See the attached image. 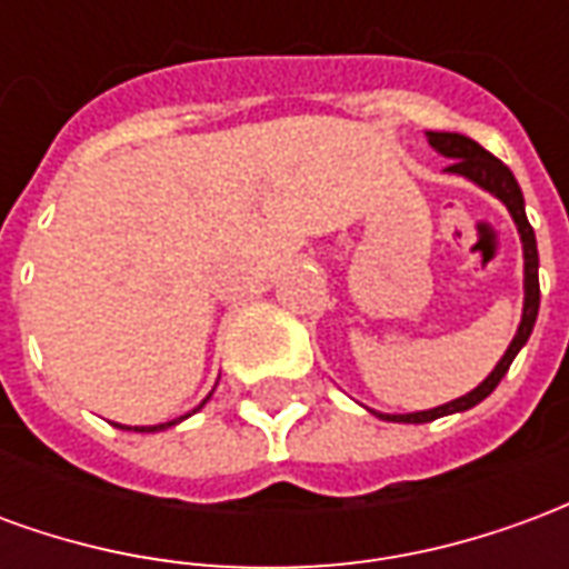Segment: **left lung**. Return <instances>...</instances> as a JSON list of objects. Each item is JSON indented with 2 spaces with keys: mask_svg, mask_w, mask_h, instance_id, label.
<instances>
[{
  "mask_svg": "<svg viewBox=\"0 0 569 569\" xmlns=\"http://www.w3.org/2000/svg\"><path fill=\"white\" fill-rule=\"evenodd\" d=\"M427 140L439 154L451 158V163L445 167L448 173L466 176L469 182H476L478 188L490 191L493 198H500L502 203H506V210L512 212L515 224H518V234H521V247H525V310H521V322H518V332H515L509 350L502 353L500 362L493 366V371H490L485 381L478 383L476 390H469V393L460 396V399H453V402L429 408V411H415V415H381V411H375L381 420H396V423H429V420L445 418V415L469 411V408L478 406L481 399H488V396L497 390V383L502 381V375L509 371L512 359L518 357V350L527 345V338L533 332V322H537L539 313L537 234H533V228L527 222L525 194H521V188L515 182L512 170H509L500 158H493L488 149H481L476 140L463 137V133H436V130H429Z\"/></svg>",
  "mask_w": 569,
  "mask_h": 569,
  "instance_id": "1",
  "label": "left lung"
}]
</instances>
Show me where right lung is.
<instances>
[{
	"instance_id": "obj_1",
	"label": "right lung",
	"mask_w": 569,
	"mask_h": 569,
	"mask_svg": "<svg viewBox=\"0 0 569 569\" xmlns=\"http://www.w3.org/2000/svg\"><path fill=\"white\" fill-rule=\"evenodd\" d=\"M207 399H210V396H207ZM207 399H203V402H200L198 408L207 406ZM198 408H194V411H198ZM179 420H182V418H179ZM179 420H170V423H158V427H121V423H116V427H121V429H133V432H158V429L173 427V423H179Z\"/></svg>"
}]
</instances>
